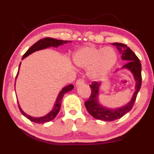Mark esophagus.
Wrapping results in <instances>:
<instances>
[{
  "label": "esophagus",
  "mask_w": 154,
  "mask_h": 154,
  "mask_svg": "<svg viewBox=\"0 0 154 154\" xmlns=\"http://www.w3.org/2000/svg\"><path fill=\"white\" fill-rule=\"evenodd\" d=\"M84 83H85L84 79H79L76 82V85H82V84H84Z\"/></svg>",
  "instance_id": "1"
}]
</instances>
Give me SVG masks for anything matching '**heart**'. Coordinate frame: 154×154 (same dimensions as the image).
<instances>
[{"label":"heart","mask_w":154,"mask_h":154,"mask_svg":"<svg viewBox=\"0 0 154 154\" xmlns=\"http://www.w3.org/2000/svg\"><path fill=\"white\" fill-rule=\"evenodd\" d=\"M117 60V52L111 47H83L78 49L72 56L73 63L78 67L88 69V75L94 80L106 76L116 64Z\"/></svg>","instance_id":"1"}]
</instances>
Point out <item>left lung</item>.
<instances>
[{"mask_svg": "<svg viewBox=\"0 0 154 154\" xmlns=\"http://www.w3.org/2000/svg\"><path fill=\"white\" fill-rule=\"evenodd\" d=\"M112 45H115L121 54L122 60L127 61L126 64L123 66V69H127L134 75L136 81L135 91L131 100L124 106L116 109H111L104 107L98 103V92L100 83L93 82L90 85L91 88V95L89 99L85 102V106L88 111L94 118L106 122H112L118 119L123 117L125 114L131 110L133 107L135 100H136L138 92L141 87L142 77H141V64L139 59L133 51L126 45L120 43H114Z\"/></svg>", "mask_w": 154, "mask_h": 154, "instance_id": "left-lung-1", "label": "left lung"}]
</instances>
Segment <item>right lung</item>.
<instances>
[{
	"label": "right lung",
	"mask_w": 154,
	"mask_h": 154,
	"mask_svg": "<svg viewBox=\"0 0 154 154\" xmlns=\"http://www.w3.org/2000/svg\"><path fill=\"white\" fill-rule=\"evenodd\" d=\"M71 43V41H63V40H58V39H55V38H49V37H46L44 38L43 39H41L39 41H38L37 42L35 43L33 45H32L30 48L28 49L27 51L24 54L23 56L22 59L25 58L26 57H27L28 56H29L30 54H32L33 52H35L36 51H38L41 50V49H46L48 48H49V47H54V48H58V46L59 45H62L63 44L67 43ZM20 64L19 65V70H20ZM19 70H18L17 73L16 75V78L18 75V73H19ZM73 85H69L63 88L62 89V90L60 92L58 96V98L56 99V103L54 104V108L52 109V111L49 112V113L45 115V116L43 117H40V118H35V117H32L28 116V114L24 113V111H22V109H21L20 106L19 105V103L17 102L18 104V106H19V109L20 110V112L22 113L23 116H24L26 118H28L29 120L31 122H35V123L37 124H43V123H45V122H48L51 121L52 119H54L56 118L57 115L59 113L60 109V106H61V103H62V99L63 98L64 95L66 94V92H69V91L72 90L73 89Z\"/></svg>",
	"instance_id": "right-lung-1"
}]
</instances>
